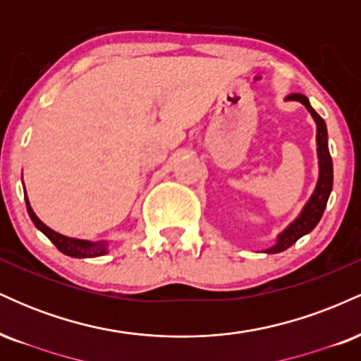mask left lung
Here are the masks:
<instances>
[{"label": "left lung", "instance_id": "left-lung-1", "mask_svg": "<svg viewBox=\"0 0 361 361\" xmlns=\"http://www.w3.org/2000/svg\"><path fill=\"white\" fill-rule=\"evenodd\" d=\"M287 100H295L300 102L302 105H305V109L310 111L314 120L317 123V156H319V181L316 190H314L312 197L307 202V205L304 207L302 214L295 219L287 229L279 235V243L275 246L267 250V252H280L288 250L293 243H297L302 235L309 234L314 227L317 226V222L321 221L322 214H324L327 198H329L331 190H333V159H331L329 149H327V130H326V122L319 117L316 110L310 106V103L304 94L300 93H292L288 94Z\"/></svg>", "mask_w": 361, "mask_h": 361}]
</instances>
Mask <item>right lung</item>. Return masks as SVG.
Returning <instances> with one entry per match:
<instances>
[{"instance_id": "add662e5", "label": "right lung", "mask_w": 361, "mask_h": 361, "mask_svg": "<svg viewBox=\"0 0 361 361\" xmlns=\"http://www.w3.org/2000/svg\"><path fill=\"white\" fill-rule=\"evenodd\" d=\"M25 202H27L28 215H30L32 222L35 224L37 229L42 231V233L47 235L49 239H51V243L61 252H64V255H68V256H73V258H94V256H102V255H105V252H106V244L105 243L81 241V239L66 238V235H62L59 233H56V231H52L51 227H47L44 222L39 221V217H37V215L34 214V210H32L30 204H28L27 197H25Z\"/></svg>"}]
</instances>
